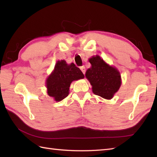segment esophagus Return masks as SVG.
I'll use <instances>...</instances> for the list:
<instances>
[{
	"label": "esophagus",
	"instance_id": "1",
	"mask_svg": "<svg viewBox=\"0 0 157 157\" xmlns=\"http://www.w3.org/2000/svg\"><path fill=\"white\" fill-rule=\"evenodd\" d=\"M80 69H81V71H82V73H84V74H85V73H86V68H85V67H84V66L80 67Z\"/></svg>",
	"mask_w": 157,
	"mask_h": 157
}]
</instances>
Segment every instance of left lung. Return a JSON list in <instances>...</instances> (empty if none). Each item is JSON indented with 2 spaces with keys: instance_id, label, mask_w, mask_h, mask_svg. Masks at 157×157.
Returning a JSON list of instances; mask_svg holds the SVG:
<instances>
[{
  "instance_id": "1",
  "label": "left lung",
  "mask_w": 157,
  "mask_h": 157,
  "mask_svg": "<svg viewBox=\"0 0 157 157\" xmlns=\"http://www.w3.org/2000/svg\"><path fill=\"white\" fill-rule=\"evenodd\" d=\"M89 61L92 67L87 70L86 77L92 86V92L102 98L111 99L121 84L119 72L98 55L92 56Z\"/></svg>"
}]
</instances>
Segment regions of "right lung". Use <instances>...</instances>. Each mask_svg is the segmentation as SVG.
Segmentation results:
<instances>
[{
  "mask_svg": "<svg viewBox=\"0 0 157 157\" xmlns=\"http://www.w3.org/2000/svg\"><path fill=\"white\" fill-rule=\"evenodd\" d=\"M84 78V75L74 63L67 65L64 60L59 61L46 79L48 94L56 101H61L68 96L71 83Z\"/></svg>",
  "mask_w": 157,
  "mask_h": 157,
  "instance_id": "add662e5",
  "label": "right lung"
}]
</instances>
